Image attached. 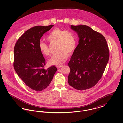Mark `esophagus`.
Segmentation results:
<instances>
[{
    "instance_id": "esophagus-1",
    "label": "esophagus",
    "mask_w": 123,
    "mask_h": 123,
    "mask_svg": "<svg viewBox=\"0 0 123 123\" xmlns=\"http://www.w3.org/2000/svg\"><path fill=\"white\" fill-rule=\"evenodd\" d=\"M63 66V65H57V67L59 69V68H61V67H62Z\"/></svg>"
}]
</instances>
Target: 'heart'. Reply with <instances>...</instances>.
Returning <instances> with one entry per match:
<instances>
[{"label": "heart", "instance_id": "obj_1", "mask_svg": "<svg viewBox=\"0 0 123 123\" xmlns=\"http://www.w3.org/2000/svg\"><path fill=\"white\" fill-rule=\"evenodd\" d=\"M47 40L50 44H56V53L49 60L52 64H60L66 61L68 53L71 54L75 50L76 39L74 33L70 30H63L56 28L52 30L47 37ZM39 48L41 53L45 56L51 55L48 45L41 41L39 43Z\"/></svg>", "mask_w": 123, "mask_h": 123}]
</instances>
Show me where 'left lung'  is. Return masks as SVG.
<instances>
[{
    "label": "left lung",
    "mask_w": 123,
    "mask_h": 123,
    "mask_svg": "<svg viewBox=\"0 0 123 123\" xmlns=\"http://www.w3.org/2000/svg\"><path fill=\"white\" fill-rule=\"evenodd\" d=\"M77 33L79 44L68 65L69 84L79 90L92 88L102 77L109 58L108 45L100 33L86 25H71Z\"/></svg>",
    "instance_id": "obj_1"
}]
</instances>
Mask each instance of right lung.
I'll return each mask as SVG.
<instances>
[{"instance_id": "right-lung-1", "label": "right lung", "mask_w": 123, "mask_h": 123, "mask_svg": "<svg viewBox=\"0 0 123 123\" xmlns=\"http://www.w3.org/2000/svg\"><path fill=\"white\" fill-rule=\"evenodd\" d=\"M53 26L29 29L18 39L14 48L15 70L27 86L36 91L47 88L58 70L54 65L45 69L46 60L39 48L41 37Z\"/></svg>"}]
</instances>
